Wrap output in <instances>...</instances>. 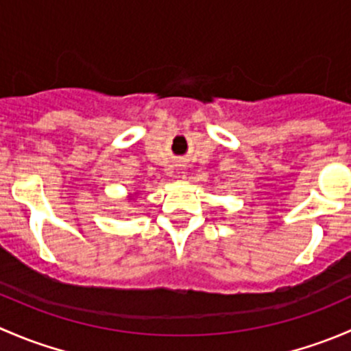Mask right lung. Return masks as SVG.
Wrapping results in <instances>:
<instances>
[{
  "instance_id": "obj_1",
  "label": "right lung",
  "mask_w": 351,
  "mask_h": 351,
  "mask_svg": "<svg viewBox=\"0 0 351 351\" xmlns=\"http://www.w3.org/2000/svg\"><path fill=\"white\" fill-rule=\"evenodd\" d=\"M136 197H137V192H136V193H130L129 200H134V198H136Z\"/></svg>"
}]
</instances>
